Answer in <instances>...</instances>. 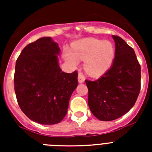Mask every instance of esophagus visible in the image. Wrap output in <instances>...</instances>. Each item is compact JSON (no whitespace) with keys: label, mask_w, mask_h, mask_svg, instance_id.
<instances>
[{"label":"esophagus","mask_w":152,"mask_h":152,"mask_svg":"<svg viewBox=\"0 0 152 152\" xmlns=\"http://www.w3.org/2000/svg\"><path fill=\"white\" fill-rule=\"evenodd\" d=\"M85 80V77H84V74L82 72H79L78 74V82L79 83H83Z\"/></svg>","instance_id":"1"}]
</instances>
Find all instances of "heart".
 <instances>
[{"mask_svg": "<svg viewBox=\"0 0 152 152\" xmlns=\"http://www.w3.org/2000/svg\"><path fill=\"white\" fill-rule=\"evenodd\" d=\"M72 52H65V59L72 64H76L77 58L86 60V72L94 77L105 73L110 68L114 58L113 46L110 42H102L96 39L77 42L72 45Z\"/></svg>", "mask_w": 152, "mask_h": 152, "instance_id": "heart-1", "label": "heart"}]
</instances>
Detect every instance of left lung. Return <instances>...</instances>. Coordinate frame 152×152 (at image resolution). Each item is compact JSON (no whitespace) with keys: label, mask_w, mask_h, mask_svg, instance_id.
Returning a JSON list of instances; mask_svg holds the SVG:
<instances>
[{"label":"left lung","mask_w":152,"mask_h":152,"mask_svg":"<svg viewBox=\"0 0 152 152\" xmlns=\"http://www.w3.org/2000/svg\"><path fill=\"white\" fill-rule=\"evenodd\" d=\"M113 38L115 58L111 68L96 80H85L89 108L101 121H112L128 113L141 88V66L134 49L121 37Z\"/></svg>","instance_id":"left-lung-1"}]
</instances>
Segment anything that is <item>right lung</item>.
<instances>
[{"label":"right lung","instance_id":"1","mask_svg":"<svg viewBox=\"0 0 152 152\" xmlns=\"http://www.w3.org/2000/svg\"><path fill=\"white\" fill-rule=\"evenodd\" d=\"M59 53L57 42L42 37L26 45L16 61L13 80L18 104L29 119L40 124H56L64 119L78 84L77 71L61 72Z\"/></svg>","mask_w":152,"mask_h":152}]
</instances>
